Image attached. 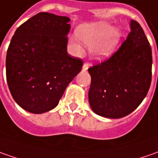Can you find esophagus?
Returning <instances> with one entry per match:
<instances>
[{
    "mask_svg": "<svg viewBox=\"0 0 158 158\" xmlns=\"http://www.w3.org/2000/svg\"><path fill=\"white\" fill-rule=\"evenodd\" d=\"M89 68V64L88 63H84L83 64V67H82V69L83 70H87Z\"/></svg>",
    "mask_w": 158,
    "mask_h": 158,
    "instance_id": "1",
    "label": "esophagus"
}]
</instances>
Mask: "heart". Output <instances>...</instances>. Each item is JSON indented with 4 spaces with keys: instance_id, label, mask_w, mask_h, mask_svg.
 <instances>
[{
    "instance_id": "heart-1",
    "label": "heart",
    "mask_w": 158,
    "mask_h": 158,
    "mask_svg": "<svg viewBox=\"0 0 158 158\" xmlns=\"http://www.w3.org/2000/svg\"><path fill=\"white\" fill-rule=\"evenodd\" d=\"M79 40L85 45L90 46V52L98 60L109 57L120 40V31L112 28L104 22L94 23L89 25H82L76 31ZM74 52L81 54L82 47L78 40L72 39L70 41Z\"/></svg>"
}]
</instances>
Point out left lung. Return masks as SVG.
<instances>
[{
    "instance_id": "8db88e82",
    "label": "left lung",
    "mask_w": 158,
    "mask_h": 158,
    "mask_svg": "<svg viewBox=\"0 0 158 158\" xmlns=\"http://www.w3.org/2000/svg\"><path fill=\"white\" fill-rule=\"evenodd\" d=\"M130 28L118 51L89 69V105L95 113L106 118L128 115L140 106L150 87L151 47L138 22L131 20Z\"/></svg>"
}]
</instances>
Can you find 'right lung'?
<instances>
[{
	"mask_svg": "<svg viewBox=\"0 0 158 158\" xmlns=\"http://www.w3.org/2000/svg\"><path fill=\"white\" fill-rule=\"evenodd\" d=\"M67 16L41 12L16 29L6 57L10 93L23 109L43 113L56 107L82 60L67 52Z\"/></svg>",
	"mask_w": 158,
	"mask_h": 158,
	"instance_id": "right-lung-1",
	"label": "right lung"
}]
</instances>
